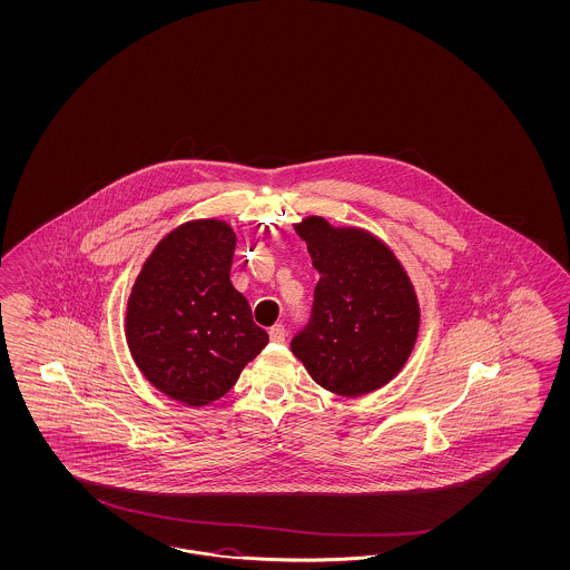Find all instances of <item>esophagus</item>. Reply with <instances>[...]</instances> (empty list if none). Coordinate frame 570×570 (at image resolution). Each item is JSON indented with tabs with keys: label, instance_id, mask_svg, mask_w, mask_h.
<instances>
[{
	"label": "esophagus",
	"instance_id": "1",
	"mask_svg": "<svg viewBox=\"0 0 570 570\" xmlns=\"http://www.w3.org/2000/svg\"><path fill=\"white\" fill-rule=\"evenodd\" d=\"M269 338L272 343H284L286 341V328L282 324H276L269 328Z\"/></svg>",
	"mask_w": 570,
	"mask_h": 570
}]
</instances>
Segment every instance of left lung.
<instances>
[{
  "label": "left lung",
  "mask_w": 570,
  "mask_h": 570,
  "mask_svg": "<svg viewBox=\"0 0 570 570\" xmlns=\"http://www.w3.org/2000/svg\"><path fill=\"white\" fill-rule=\"evenodd\" d=\"M320 272L309 324L291 343L320 386L360 397L395 379L417 338L414 286L393 250L357 227L324 217L294 225Z\"/></svg>",
  "instance_id": "8db88e82"
}]
</instances>
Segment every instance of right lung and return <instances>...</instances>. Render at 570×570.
<instances>
[{"mask_svg": "<svg viewBox=\"0 0 570 570\" xmlns=\"http://www.w3.org/2000/svg\"><path fill=\"white\" fill-rule=\"evenodd\" d=\"M234 248L225 222L179 225L156 244L127 301L125 336L139 372L191 407L224 397L269 341L229 282Z\"/></svg>", "mask_w": 570, "mask_h": 570, "instance_id": "1", "label": "right lung"}]
</instances>
